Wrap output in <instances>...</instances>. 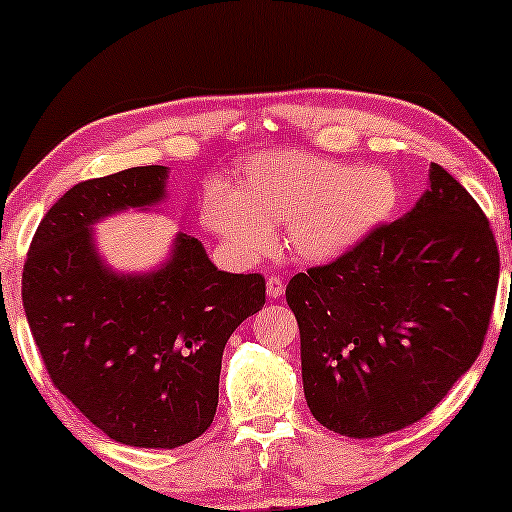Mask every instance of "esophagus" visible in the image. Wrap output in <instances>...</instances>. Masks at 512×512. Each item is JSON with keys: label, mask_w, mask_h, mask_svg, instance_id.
I'll list each match as a JSON object with an SVG mask.
<instances>
[{"label": "esophagus", "mask_w": 512, "mask_h": 512, "mask_svg": "<svg viewBox=\"0 0 512 512\" xmlns=\"http://www.w3.org/2000/svg\"><path fill=\"white\" fill-rule=\"evenodd\" d=\"M283 292H285V280L283 278H278V276L266 278V294H269L271 299L280 297Z\"/></svg>", "instance_id": "obj_1"}]
</instances>
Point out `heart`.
<instances>
[{"mask_svg":"<svg viewBox=\"0 0 512 512\" xmlns=\"http://www.w3.org/2000/svg\"><path fill=\"white\" fill-rule=\"evenodd\" d=\"M397 201L390 171L352 169L306 150H271L243 164L236 192H208L201 222L243 259L271 246L276 225H285L287 243L301 257L331 259L383 225Z\"/></svg>","mask_w":512,"mask_h":512,"instance_id":"heart-1","label":"heart"}]
</instances>
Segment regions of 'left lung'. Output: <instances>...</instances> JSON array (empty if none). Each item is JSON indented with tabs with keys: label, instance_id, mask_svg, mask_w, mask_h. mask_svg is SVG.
I'll list each match as a JSON object with an SVG mask.
<instances>
[{
	"label": "left lung",
	"instance_id": "obj_1",
	"mask_svg": "<svg viewBox=\"0 0 512 512\" xmlns=\"http://www.w3.org/2000/svg\"><path fill=\"white\" fill-rule=\"evenodd\" d=\"M401 220L287 283L301 376L322 427L392 434L436 408L485 343L499 248L466 187L438 164Z\"/></svg>",
	"mask_w": 512,
	"mask_h": 512
}]
</instances>
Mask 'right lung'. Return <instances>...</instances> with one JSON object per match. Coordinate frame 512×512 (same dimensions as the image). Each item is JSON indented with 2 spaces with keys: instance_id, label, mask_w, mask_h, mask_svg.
Listing matches in <instances>:
<instances>
[{
  "instance_id": "obj_1",
  "label": "right lung",
  "mask_w": 512,
  "mask_h": 512,
  "mask_svg": "<svg viewBox=\"0 0 512 512\" xmlns=\"http://www.w3.org/2000/svg\"><path fill=\"white\" fill-rule=\"evenodd\" d=\"M167 167L90 178L50 206L27 250L23 306L53 385L113 441L178 448L211 427L222 350L262 311V273L218 271L181 234L146 276L104 269L90 225L164 197Z\"/></svg>"
}]
</instances>
